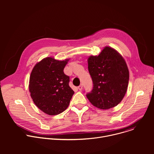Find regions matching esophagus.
I'll use <instances>...</instances> for the list:
<instances>
[{
  "label": "esophagus",
  "instance_id": "34e87169",
  "mask_svg": "<svg viewBox=\"0 0 154 154\" xmlns=\"http://www.w3.org/2000/svg\"><path fill=\"white\" fill-rule=\"evenodd\" d=\"M78 89H79L80 91H82V90L83 89V85H82V84L78 86Z\"/></svg>",
  "mask_w": 154,
  "mask_h": 154
}]
</instances>
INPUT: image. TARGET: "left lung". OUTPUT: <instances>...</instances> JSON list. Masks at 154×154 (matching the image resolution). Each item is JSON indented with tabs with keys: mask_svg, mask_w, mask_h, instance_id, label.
Wrapping results in <instances>:
<instances>
[{
	"mask_svg": "<svg viewBox=\"0 0 154 154\" xmlns=\"http://www.w3.org/2000/svg\"><path fill=\"white\" fill-rule=\"evenodd\" d=\"M93 87L86 94L96 107L107 109L119 104L128 87L129 71L125 60L115 49L106 46L98 56L88 58Z\"/></svg>",
	"mask_w": 154,
	"mask_h": 154,
	"instance_id": "1",
	"label": "left lung"
}]
</instances>
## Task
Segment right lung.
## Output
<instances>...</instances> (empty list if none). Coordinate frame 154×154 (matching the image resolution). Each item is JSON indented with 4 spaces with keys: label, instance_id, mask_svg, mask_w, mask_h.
<instances>
[{
    "label": "right lung",
    "instance_id": "obj_1",
    "mask_svg": "<svg viewBox=\"0 0 154 154\" xmlns=\"http://www.w3.org/2000/svg\"><path fill=\"white\" fill-rule=\"evenodd\" d=\"M69 60L46 57L36 63L31 72L30 96L36 106L49 115L64 112L74 94L69 85V77L63 72Z\"/></svg>",
    "mask_w": 154,
    "mask_h": 154
}]
</instances>
